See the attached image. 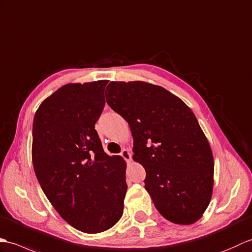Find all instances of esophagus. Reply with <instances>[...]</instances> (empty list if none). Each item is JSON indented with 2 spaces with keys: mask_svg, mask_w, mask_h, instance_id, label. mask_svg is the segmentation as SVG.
<instances>
[{
  "mask_svg": "<svg viewBox=\"0 0 252 252\" xmlns=\"http://www.w3.org/2000/svg\"><path fill=\"white\" fill-rule=\"evenodd\" d=\"M121 155H122V158H124L126 161H130V159H131V154H130V152L128 150H123L122 151V153H121Z\"/></svg>",
  "mask_w": 252,
  "mask_h": 252,
  "instance_id": "34e87169",
  "label": "esophagus"
}]
</instances>
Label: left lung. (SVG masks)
I'll return each mask as SVG.
<instances>
[{
  "label": "left lung",
  "instance_id": "1",
  "mask_svg": "<svg viewBox=\"0 0 252 252\" xmlns=\"http://www.w3.org/2000/svg\"><path fill=\"white\" fill-rule=\"evenodd\" d=\"M110 107L128 122L132 158L147 177L156 209L175 224L203 217L214 189V155L196 116L167 89L142 81L111 82Z\"/></svg>",
  "mask_w": 252,
  "mask_h": 252
}]
</instances>
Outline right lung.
<instances>
[{"label": "right lung", "mask_w": 252, "mask_h": 252, "mask_svg": "<svg viewBox=\"0 0 252 252\" xmlns=\"http://www.w3.org/2000/svg\"><path fill=\"white\" fill-rule=\"evenodd\" d=\"M107 84H65L33 120L32 163L43 192L64 221L88 234L119 222L127 192L126 161L104 152L94 129Z\"/></svg>", "instance_id": "obj_1"}]
</instances>
